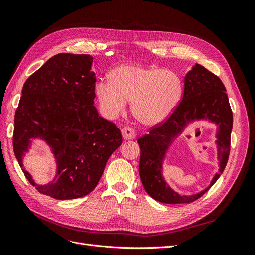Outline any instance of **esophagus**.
I'll list each match as a JSON object with an SVG mask.
<instances>
[{
    "label": "esophagus",
    "mask_w": 255,
    "mask_h": 255,
    "mask_svg": "<svg viewBox=\"0 0 255 255\" xmlns=\"http://www.w3.org/2000/svg\"><path fill=\"white\" fill-rule=\"evenodd\" d=\"M122 137L125 140H132L135 139L136 134H135V129L130 127H123L121 129Z\"/></svg>",
    "instance_id": "obj_1"
}]
</instances>
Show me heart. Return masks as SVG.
I'll use <instances>...</instances> for the list:
<instances>
[{
	"mask_svg": "<svg viewBox=\"0 0 255 255\" xmlns=\"http://www.w3.org/2000/svg\"><path fill=\"white\" fill-rule=\"evenodd\" d=\"M109 80L96 85V96L102 110L116 117L125 112L127 101H130L135 119L149 128L159 126L170 117L183 92L179 75L153 65H120L112 70Z\"/></svg>",
	"mask_w": 255,
	"mask_h": 255,
	"instance_id": "b5f03b06",
	"label": "heart"
}]
</instances>
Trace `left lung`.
<instances>
[{
    "mask_svg": "<svg viewBox=\"0 0 255 255\" xmlns=\"http://www.w3.org/2000/svg\"><path fill=\"white\" fill-rule=\"evenodd\" d=\"M199 121H207L216 126L215 143L220 169L205 190L188 196L181 195L168 186L163 174V164L177 137L188 125ZM232 128L233 114L225 85L218 76L196 64L184 76L183 99L172 115L163 125L138 139L141 151L139 174L145 191L154 200L167 204L190 203L203 196L227 166Z\"/></svg>",
    "mask_w": 255,
    "mask_h": 255,
    "instance_id": "8db88e82",
    "label": "left lung"
}]
</instances>
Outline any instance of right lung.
Here are the masks:
<instances>
[{
    "instance_id": "add662e5",
    "label": "right lung",
    "mask_w": 255,
    "mask_h": 255,
    "mask_svg": "<svg viewBox=\"0 0 255 255\" xmlns=\"http://www.w3.org/2000/svg\"><path fill=\"white\" fill-rule=\"evenodd\" d=\"M92 60L86 54L51 57L23 85L14 115L13 151L23 173L38 191L57 200L94 190L122 142L120 129L95 106ZM34 140L46 142L57 164L56 176L45 184H37L22 165Z\"/></svg>"
}]
</instances>
